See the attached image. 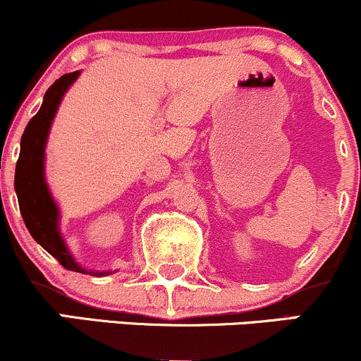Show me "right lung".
<instances>
[{
	"instance_id": "obj_1",
	"label": "right lung",
	"mask_w": 361,
	"mask_h": 361,
	"mask_svg": "<svg viewBox=\"0 0 361 361\" xmlns=\"http://www.w3.org/2000/svg\"><path fill=\"white\" fill-rule=\"evenodd\" d=\"M80 76L74 71L64 74L57 80L44 97L40 110L32 117L28 126L25 127L20 142V157L16 161L15 171V190L18 197L20 212L28 233L45 251L51 252L66 270L86 273L82 268L74 263L64 241L57 231V207L54 204L51 193L44 180V151L47 140L51 122L59 106L61 98L66 90L73 85V81ZM103 273H91V275H106Z\"/></svg>"
}]
</instances>
